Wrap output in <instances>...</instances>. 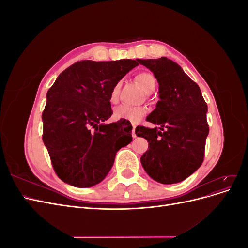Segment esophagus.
I'll return each instance as SVG.
<instances>
[{
  "label": "esophagus",
  "mask_w": 248,
  "mask_h": 248,
  "mask_svg": "<svg viewBox=\"0 0 248 248\" xmlns=\"http://www.w3.org/2000/svg\"><path fill=\"white\" fill-rule=\"evenodd\" d=\"M123 127H124V126H123ZM131 134H132V138H137V134H136V126H133V127H132Z\"/></svg>",
  "instance_id": "1"
}]
</instances>
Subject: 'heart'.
<instances>
[{
  "label": "heart",
  "mask_w": 248,
  "mask_h": 248,
  "mask_svg": "<svg viewBox=\"0 0 248 248\" xmlns=\"http://www.w3.org/2000/svg\"><path fill=\"white\" fill-rule=\"evenodd\" d=\"M136 80L139 82L140 86L146 93H151L157 86V80L152 73L144 71L137 74ZM121 87V81H118L112 87L109 93V101L115 103L118 100V94ZM147 108L144 107H129L122 104L115 108L114 109V118L116 120H124V121H129L131 123H137L140 120L146 115Z\"/></svg>",
  "instance_id": "1"
}]
</instances>
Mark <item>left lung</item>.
<instances>
[{
    "label": "left lung",
    "instance_id": "8db88e82",
    "mask_svg": "<svg viewBox=\"0 0 248 248\" xmlns=\"http://www.w3.org/2000/svg\"><path fill=\"white\" fill-rule=\"evenodd\" d=\"M154 73L159 85L156 108L147 121L160 125V130L137 127L136 134L145 138L149 150L140 157L142 168L162 184L181 182L202 163L209 133L208 107L194 82L177 63L159 59H137Z\"/></svg>",
    "mask_w": 248,
    "mask_h": 248
}]
</instances>
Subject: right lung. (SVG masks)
<instances>
[{
  "label": "right lung",
  "instance_id": "obj_1",
  "mask_svg": "<svg viewBox=\"0 0 248 248\" xmlns=\"http://www.w3.org/2000/svg\"><path fill=\"white\" fill-rule=\"evenodd\" d=\"M138 65L129 59L84 60L65 69L49 88L42 140L63 182L79 188L98 184L110 170L118 150L132 140L128 121L104 122L112 115V87Z\"/></svg>",
  "mask_w": 248,
  "mask_h": 248
}]
</instances>
